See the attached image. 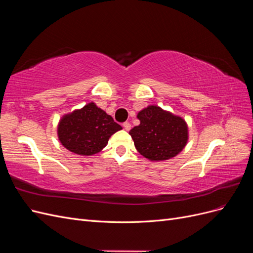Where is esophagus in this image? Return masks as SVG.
Returning <instances> with one entry per match:
<instances>
[{
    "instance_id": "obj_1",
    "label": "esophagus",
    "mask_w": 253,
    "mask_h": 253,
    "mask_svg": "<svg viewBox=\"0 0 253 253\" xmlns=\"http://www.w3.org/2000/svg\"><path fill=\"white\" fill-rule=\"evenodd\" d=\"M124 127H125L126 131H129V129H131V124H129V122H127V121L124 122Z\"/></svg>"
}]
</instances>
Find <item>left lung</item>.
Here are the masks:
<instances>
[{
	"label": "left lung",
	"instance_id": "obj_1",
	"mask_svg": "<svg viewBox=\"0 0 253 253\" xmlns=\"http://www.w3.org/2000/svg\"><path fill=\"white\" fill-rule=\"evenodd\" d=\"M140 125L128 134L140 154L150 160H167L176 156L185 148L188 140V126L185 120L150 105L137 115Z\"/></svg>",
	"mask_w": 253,
	"mask_h": 253
}]
</instances>
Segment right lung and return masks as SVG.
Masks as SVG:
<instances>
[{"label": "right lung", "mask_w": 253, "mask_h": 253, "mask_svg": "<svg viewBox=\"0 0 253 253\" xmlns=\"http://www.w3.org/2000/svg\"><path fill=\"white\" fill-rule=\"evenodd\" d=\"M122 127L95 103H88L61 119L59 139L64 147L78 155H93L100 152L110 137Z\"/></svg>", "instance_id": "obj_1"}]
</instances>
